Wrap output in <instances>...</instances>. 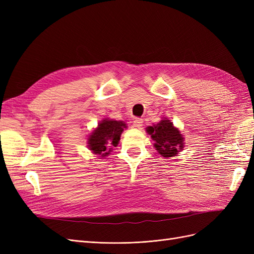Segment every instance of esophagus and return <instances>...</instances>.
<instances>
[{"label": "esophagus", "instance_id": "1", "mask_svg": "<svg viewBox=\"0 0 254 254\" xmlns=\"http://www.w3.org/2000/svg\"><path fill=\"white\" fill-rule=\"evenodd\" d=\"M143 126V120L142 119H134L133 121V127L141 128Z\"/></svg>", "mask_w": 254, "mask_h": 254}]
</instances>
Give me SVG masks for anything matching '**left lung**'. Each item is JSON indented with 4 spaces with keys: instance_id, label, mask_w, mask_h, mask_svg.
<instances>
[{
    "instance_id": "1",
    "label": "left lung",
    "mask_w": 254,
    "mask_h": 254,
    "mask_svg": "<svg viewBox=\"0 0 254 254\" xmlns=\"http://www.w3.org/2000/svg\"><path fill=\"white\" fill-rule=\"evenodd\" d=\"M146 132L150 135L153 147L159 155L165 159L177 156L184 148V136L167 118L162 119L156 125L148 126Z\"/></svg>"
}]
</instances>
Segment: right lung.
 I'll list each match as a JSON object with an SVG mask.
<instances>
[{"label": "right lung", "instance_id": "obj_1", "mask_svg": "<svg viewBox=\"0 0 254 254\" xmlns=\"http://www.w3.org/2000/svg\"><path fill=\"white\" fill-rule=\"evenodd\" d=\"M127 128L124 121H115L112 119H103L98 123L96 128L92 130L88 135L87 147L93 152L98 159L106 158L112 152L113 147H117L121 134Z\"/></svg>", "mask_w": 254, "mask_h": 254}]
</instances>
